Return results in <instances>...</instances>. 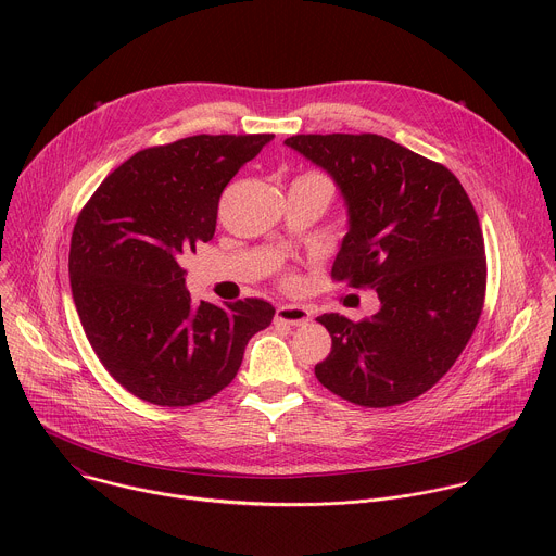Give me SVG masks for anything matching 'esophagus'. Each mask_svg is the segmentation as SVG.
I'll use <instances>...</instances> for the list:
<instances>
[{
	"instance_id": "obj_1",
	"label": "esophagus",
	"mask_w": 556,
	"mask_h": 556,
	"mask_svg": "<svg viewBox=\"0 0 556 556\" xmlns=\"http://www.w3.org/2000/svg\"><path fill=\"white\" fill-rule=\"evenodd\" d=\"M275 319L286 326H305L309 321V309L303 305H279Z\"/></svg>"
}]
</instances>
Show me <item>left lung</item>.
Returning a JSON list of instances; mask_svg holds the SVG:
<instances>
[{"label":"left lung","instance_id":"8db88e82","mask_svg":"<svg viewBox=\"0 0 556 556\" xmlns=\"http://www.w3.org/2000/svg\"><path fill=\"white\" fill-rule=\"evenodd\" d=\"M286 144L326 169L348 204L332 279L380 299L358 324L341 314L316 319L332 352L314 374L361 407L409 403L453 367L480 321L486 255L478 213L444 165L384 136L296 134Z\"/></svg>","mask_w":556,"mask_h":556}]
</instances>
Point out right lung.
<instances>
[{
    "instance_id": "1",
    "label": "right lung",
    "mask_w": 556,
    "mask_h": 556,
    "mask_svg": "<svg viewBox=\"0 0 556 556\" xmlns=\"http://www.w3.org/2000/svg\"><path fill=\"white\" fill-rule=\"evenodd\" d=\"M275 136H189L138 151L78 213L70 286L103 367L161 407L208 401L237 374L275 307L262 299L193 303L182 260L213 240L224 187Z\"/></svg>"
}]
</instances>
